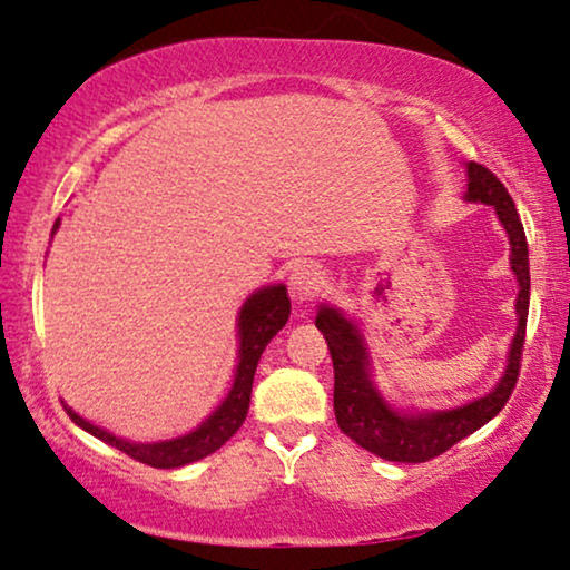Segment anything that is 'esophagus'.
Instances as JSON below:
<instances>
[{
    "label": "esophagus",
    "instance_id": "esophagus-1",
    "mask_svg": "<svg viewBox=\"0 0 570 570\" xmlns=\"http://www.w3.org/2000/svg\"><path fill=\"white\" fill-rule=\"evenodd\" d=\"M324 283H327V279H324V272L320 267H314V264H303V267L293 269L291 293L298 303H308L322 293Z\"/></svg>",
    "mask_w": 570,
    "mask_h": 570
}]
</instances>
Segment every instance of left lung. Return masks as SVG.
<instances>
[{
    "label": "left lung",
    "mask_w": 570,
    "mask_h": 570,
    "mask_svg": "<svg viewBox=\"0 0 570 570\" xmlns=\"http://www.w3.org/2000/svg\"><path fill=\"white\" fill-rule=\"evenodd\" d=\"M469 202H482L494 206L498 217L511 238V269L519 277V330H515L508 368L490 395L461 405L453 411L419 413L405 416L390 409L376 393L372 376H368V358L364 340L358 330L335 308L324 306L316 314V327L322 330L335 366V419L343 434L361 445L368 453L395 463H426L469 438L471 432L482 430L487 421L498 416L505 409L508 397L513 395L515 382L521 372L523 340H527V316H529V246L523 233L519 209H515L511 194L502 186L500 177L490 173L484 165L471 161L469 165Z\"/></svg>",
    "instance_id": "8db88e82"
}]
</instances>
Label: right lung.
I'll list each match as a JSON object with an SVG mask.
<instances>
[{"label": "right lung", "mask_w": 570, "mask_h": 570, "mask_svg": "<svg viewBox=\"0 0 570 570\" xmlns=\"http://www.w3.org/2000/svg\"><path fill=\"white\" fill-rule=\"evenodd\" d=\"M287 316H291V298H287L285 285L264 287V291L254 293L246 303H243L238 320L240 364L238 372H235V384L230 395L225 397V403H222L196 432L186 434V438L140 445V442L120 440L115 438V434L99 430V426L88 424L86 419H80L76 411L68 409V405H65V411H68V416L76 421L78 426H83V430L91 432L94 438L109 442L112 448L122 450V453L130 455L132 461L154 465V469H177V465L194 463L198 458H206L212 455L214 450H219L243 426L248 413L250 384H254L258 358H262L269 340L285 327Z\"/></svg>", "instance_id": "add662e5"}]
</instances>
